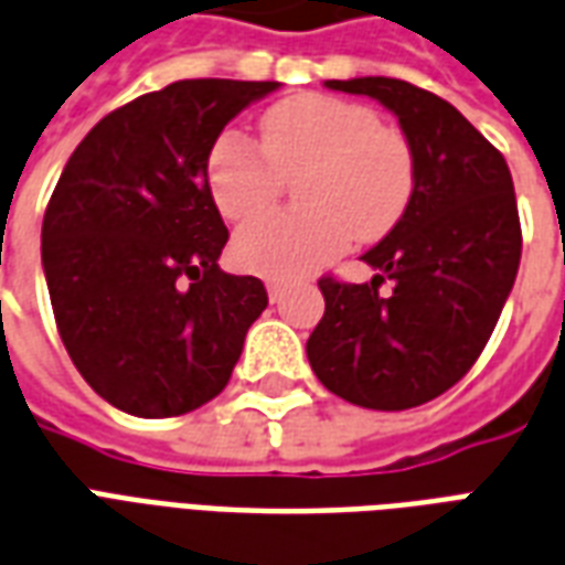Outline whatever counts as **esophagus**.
Returning a JSON list of instances; mask_svg holds the SVG:
<instances>
[{"mask_svg":"<svg viewBox=\"0 0 565 565\" xmlns=\"http://www.w3.org/2000/svg\"><path fill=\"white\" fill-rule=\"evenodd\" d=\"M265 288H267V298H270V303H279L282 295H286V286H282L279 279H267Z\"/></svg>","mask_w":565,"mask_h":565,"instance_id":"1","label":"esophagus"}]
</instances>
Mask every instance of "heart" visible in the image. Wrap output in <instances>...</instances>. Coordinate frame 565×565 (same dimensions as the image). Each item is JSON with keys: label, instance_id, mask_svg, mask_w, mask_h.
Returning <instances> with one entry per match:
<instances>
[{"label": "heart", "instance_id": "heart-1", "mask_svg": "<svg viewBox=\"0 0 565 565\" xmlns=\"http://www.w3.org/2000/svg\"><path fill=\"white\" fill-rule=\"evenodd\" d=\"M298 213H267L237 232L234 265L295 279L328 265L352 237L379 241L401 220L415 189L409 138L358 102L295 96L262 117V147L225 129L213 141L204 180L228 222L262 213L282 177H298Z\"/></svg>", "mask_w": 565, "mask_h": 565}]
</instances>
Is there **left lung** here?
<instances>
[{
	"instance_id": "1",
	"label": "left lung",
	"mask_w": 565,
	"mask_h": 565,
	"mask_svg": "<svg viewBox=\"0 0 565 565\" xmlns=\"http://www.w3.org/2000/svg\"><path fill=\"white\" fill-rule=\"evenodd\" d=\"M376 98L415 152L409 207L361 255L370 282L319 279L324 316L307 340L324 388L364 409H413L467 376L521 265V222L502 152L446 98L397 81H324ZM392 279V291L377 286Z\"/></svg>"
}]
</instances>
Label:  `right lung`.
Segmentation results:
<instances>
[{"label":"right lung","instance_id":"obj_1","mask_svg":"<svg viewBox=\"0 0 565 565\" xmlns=\"http://www.w3.org/2000/svg\"><path fill=\"white\" fill-rule=\"evenodd\" d=\"M277 81H177L98 119L65 162L41 225V265L68 358L138 418L186 415L232 379L262 279L220 270L228 228L204 164Z\"/></svg>","mask_w":565,"mask_h":565}]
</instances>
